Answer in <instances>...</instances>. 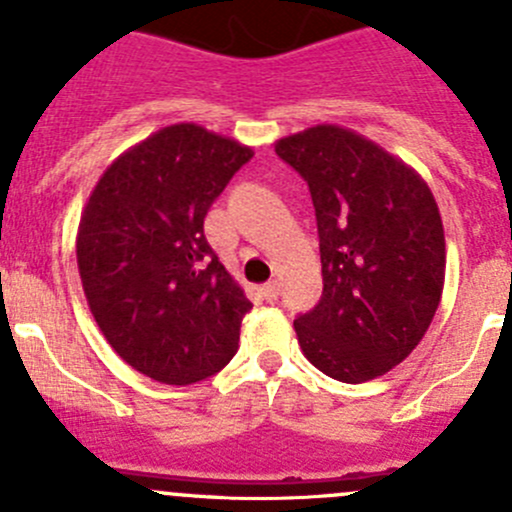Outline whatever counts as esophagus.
I'll return each mask as SVG.
<instances>
[{"label": "esophagus", "instance_id": "1", "mask_svg": "<svg viewBox=\"0 0 512 512\" xmlns=\"http://www.w3.org/2000/svg\"><path fill=\"white\" fill-rule=\"evenodd\" d=\"M262 297H265L267 302H277V299H280V282H267V285L262 287Z\"/></svg>", "mask_w": 512, "mask_h": 512}]
</instances>
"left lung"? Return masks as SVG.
Listing matches in <instances>:
<instances>
[{"label": "left lung", "instance_id": "left-lung-1", "mask_svg": "<svg viewBox=\"0 0 512 512\" xmlns=\"http://www.w3.org/2000/svg\"><path fill=\"white\" fill-rule=\"evenodd\" d=\"M309 185L322 257V299L294 319L322 374L361 384L416 349L436 314L446 240L421 175L359 133L314 126L275 143Z\"/></svg>", "mask_w": 512, "mask_h": 512}]
</instances>
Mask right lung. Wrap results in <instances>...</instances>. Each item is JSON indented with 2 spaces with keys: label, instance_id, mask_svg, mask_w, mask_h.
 Here are the masks:
<instances>
[{
  "label": "right lung",
  "instance_id": "obj_1",
  "mask_svg": "<svg viewBox=\"0 0 512 512\" xmlns=\"http://www.w3.org/2000/svg\"><path fill=\"white\" fill-rule=\"evenodd\" d=\"M247 146L195 123L160 128L118 156L86 203L76 260L113 352L160 384L218 374L252 309L208 245L205 215Z\"/></svg>",
  "mask_w": 512,
  "mask_h": 512
}]
</instances>
